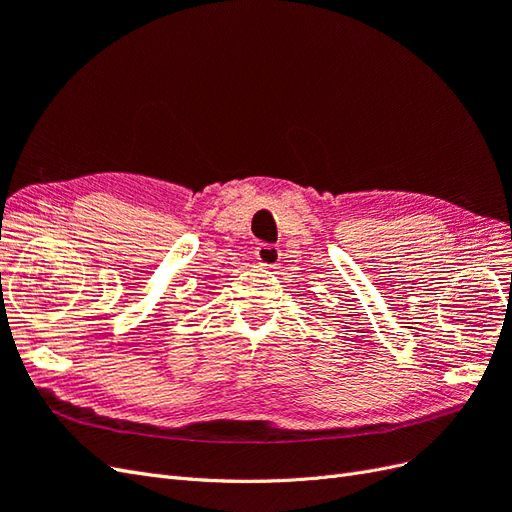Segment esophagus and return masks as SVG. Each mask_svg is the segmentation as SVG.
Here are the masks:
<instances>
[{
	"mask_svg": "<svg viewBox=\"0 0 512 512\" xmlns=\"http://www.w3.org/2000/svg\"><path fill=\"white\" fill-rule=\"evenodd\" d=\"M280 247L277 245H269V243H260L256 247V260L260 262L262 267H275L280 262Z\"/></svg>",
	"mask_w": 512,
	"mask_h": 512,
	"instance_id": "esophagus-1",
	"label": "esophagus"
}]
</instances>
